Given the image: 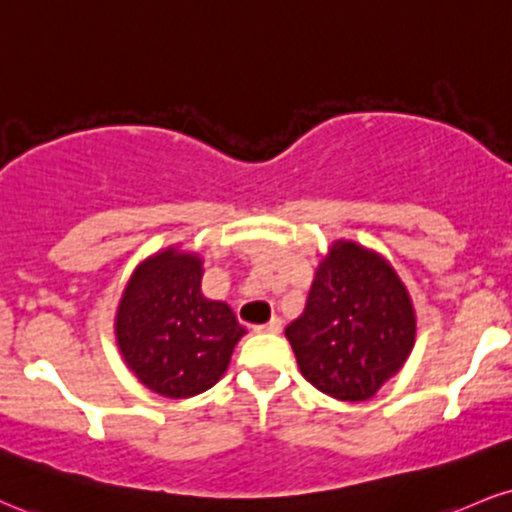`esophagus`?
Returning a JSON list of instances; mask_svg holds the SVG:
<instances>
[{
  "mask_svg": "<svg viewBox=\"0 0 512 512\" xmlns=\"http://www.w3.org/2000/svg\"><path fill=\"white\" fill-rule=\"evenodd\" d=\"M281 329H283V322L279 317H272L267 324H257L255 326L257 334H279Z\"/></svg>",
  "mask_w": 512,
  "mask_h": 512,
  "instance_id": "esophagus-1",
  "label": "esophagus"
}]
</instances>
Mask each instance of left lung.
Segmentation results:
<instances>
[{
  "label": "left lung",
  "mask_w": 512,
  "mask_h": 512,
  "mask_svg": "<svg viewBox=\"0 0 512 512\" xmlns=\"http://www.w3.org/2000/svg\"><path fill=\"white\" fill-rule=\"evenodd\" d=\"M417 319L408 288L379 252L336 240L305 312L286 326L300 372L336 400H367L403 367Z\"/></svg>",
  "instance_id": "8db88e82"
}]
</instances>
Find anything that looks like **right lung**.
<instances>
[{
	"label": "right lung",
	"mask_w": 512,
	"mask_h": 512,
	"mask_svg": "<svg viewBox=\"0 0 512 512\" xmlns=\"http://www.w3.org/2000/svg\"><path fill=\"white\" fill-rule=\"evenodd\" d=\"M202 260L166 248L135 267L116 310V343L128 369L164 398H190L224 377L245 326L200 291Z\"/></svg>",
	"instance_id": "1"
}]
</instances>
